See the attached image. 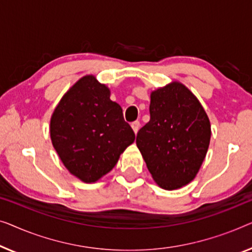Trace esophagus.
<instances>
[{"instance_id": "34e87169", "label": "esophagus", "mask_w": 252, "mask_h": 252, "mask_svg": "<svg viewBox=\"0 0 252 252\" xmlns=\"http://www.w3.org/2000/svg\"><path fill=\"white\" fill-rule=\"evenodd\" d=\"M131 127H132V130L134 131V133L138 132V130H139L140 127V122L139 121H134L131 123Z\"/></svg>"}]
</instances>
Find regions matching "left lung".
Segmentation results:
<instances>
[{"label":"left lung","mask_w":252,"mask_h":252,"mask_svg":"<svg viewBox=\"0 0 252 252\" xmlns=\"http://www.w3.org/2000/svg\"><path fill=\"white\" fill-rule=\"evenodd\" d=\"M150 114V122L137 133V147L155 183L178 189L201 168L210 144V121L197 98L179 82L152 92Z\"/></svg>","instance_id":"1"}]
</instances>
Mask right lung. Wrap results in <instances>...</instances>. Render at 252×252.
Instances as JSON below:
<instances>
[{
  "label": "right lung",
  "instance_id": "add662e5",
  "mask_svg": "<svg viewBox=\"0 0 252 252\" xmlns=\"http://www.w3.org/2000/svg\"><path fill=\"white\" fill-rule=\"evenodd\" d=\"M111 91L94 75L80 79L63 94L50 121L55 150L66 169L84 183L108 173L134 141V132L112 101Z\"/></svg>",
  "mask_w": 252,
  "mask_h": 252
}]
</instances>
